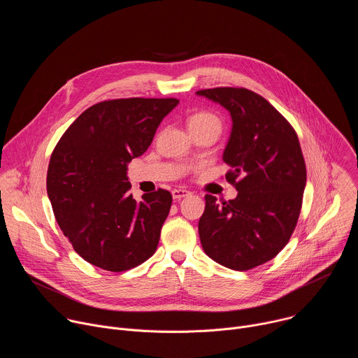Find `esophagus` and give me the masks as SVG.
I'll use <instances>...</instances> for the list:
<instances>
[{
  "label": "esophagus",
  "mask_w": 358,
  "mask_h": 358,
  "mask_svg": "<svg viewBox=\"0 0 358 358\" xmlns=\"http://www.w3.org/2000/svg\"><path fill=\"white\" fill-rule=\"evenodd\" d=\"M171 195H173L174 199H181V198L189 195V191H187V189H184V188H176V189L171 191Z\"/></svg>",
  "instance_id": "1"
}]
</instances>
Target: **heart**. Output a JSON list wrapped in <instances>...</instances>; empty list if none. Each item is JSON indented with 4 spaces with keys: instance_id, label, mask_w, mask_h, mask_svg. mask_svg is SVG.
<instances>
[{
    "instance_id": "obj_1",
    "label": "heart",
    "mask_w": 358,
    "mask_h": 358,
    "mask_svg": "<svg viewBox=\"0 0 358 358\" xmlns=\"http://www.w3.org/2000/svg\"><path fill=\"white\" fill-rule=\"evenodd\" d=\"M188 129H210L220 134L221 120L217 115L210 112H198L188 119Z\"/></svg>"
}]
</instances>
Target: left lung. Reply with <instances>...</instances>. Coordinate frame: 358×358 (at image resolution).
Returning <instances> with one entry per match:
<instances>
[{
  "label": "left lung",
  "mask_w": 358,
  "mask_h": 358,
  "mask_svg": "<svg viewBox=\"0 0 358 358\" xmlns=\"http://www.w3.org/2000/svg\"><path fill=\"white\" fill-rule=\"evenodd\" d=\"M227 109L232 130L222 160L236 198L206 195L198 222L201 245L211 259L248 271L271 259L289 242L301 208L306 166L289 122L261 94L243 87L196 92Z\"/></svg>",
  "instance_id": "1"
}]
</instances>
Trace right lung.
I'll return each mask as SVG.
<instances>
[{
	"label": "right lung",
	"mask_w": 358,
	"mask_h": 358,
	"mask_svg": "<svg viewBox=\"0 0 358 358\" xmlns=\"http://www.w3.org/2000/svg\"><path fill=\"white\" fill-rule=\"evenodd\" d=\"M177 105V99L100 101L58 141L46 191L58 225L86 262L123 272L156 252L173 196L160 188L137 202L129 192L127 166Z\"/></svg>",
	"instance_id": "1"
}]
</instances>
